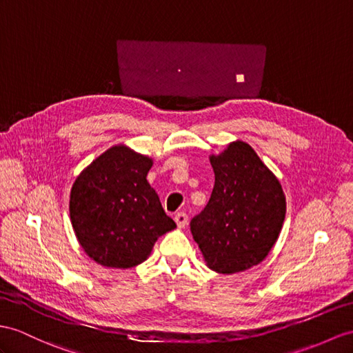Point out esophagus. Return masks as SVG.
I'll list each match as a JSON object with an SVG mask.
<instances>
[{"instance_id":"obj_1","label":"esophagus","mask_w":353,"mask_h":353,"mask_svg":"<svg viewBox=\"0 0 353 353\" xmlns=\"http://www.w3.org/2000/svg\"><path fill=\"white\" fill-rule=\"evenodd\" d=\"M187 221H188V217H187L185 212H178V214H175V223H176V226H178L179 229L185 228V226H187Z\"/></svg>"}]
</instances>
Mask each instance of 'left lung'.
Returning a JSON list of instances; mask_svg holds the SVG:
<instances>
[{
  "label": "left lung",
  "instance_id": "8db88e82",
  "mask_svg": "<svg viewBox=\"0 0 353 353\" xmlns=\"http://www.w3.org/2000/svg\"><path fill=\"white\" fill-rule=\"evenodd\" d=\"M216 175L210 202L190 230L210 270L235 274L261 263L276 244L286 216L279 178L250 145L230 142L211 154Z\"/></svg>",
  "mask_w": 353,
  "mask_h": 353
}]
</instances>
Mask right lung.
<instances>
[{
  "mask_svg": "<svg viewBox=\"0 0 353 353\" xmlns=\"http://www.w3.org/2000/svg\"><path fill=\"white\" fill-rule=\"evenodd\" d=\"M152 159L124 143L106 150L74 179L70 221L83 252L108 268L148 259L157 239L176 228L147 181Z\"/></svg>",
  "mask_w": 353,
  "mask_h": 353,
  "instance_id": "add662e5",
  "label": "right lung"
}]
</instances>
